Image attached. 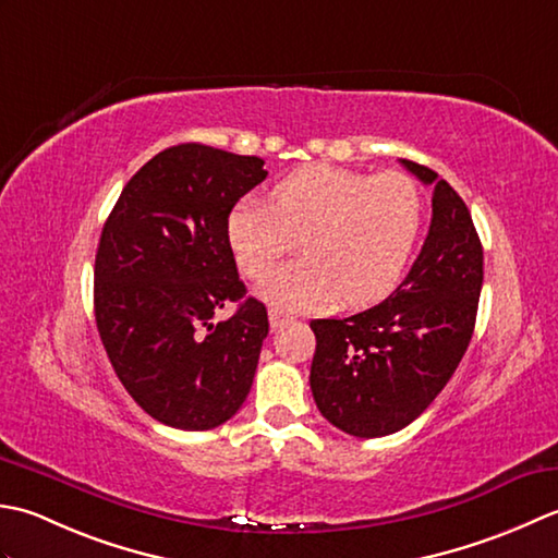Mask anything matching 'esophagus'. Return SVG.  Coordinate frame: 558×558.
<instances>
[{
  "label": "esophagus",
  "mask_w": 558,
  "mask_h": 558,
  "mask_svg": "<svg viewBox=\"0 0 558 558\" xmlns=\"http://www.w3.org/2000/svg\"><path fill=\"white\" fill-rule=\"evenodd\" d=\"M289 323H293L291 315L281 313V311H269V325H271V329H279V327L289 325Z\"/></svg>",
  "instance_id": "esophagus-1"
}]
</instances>
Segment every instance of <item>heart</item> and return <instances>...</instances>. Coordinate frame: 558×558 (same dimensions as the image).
I'll list each match as a JSON object with an SVG mask.
<instances>
[{"label": "heart", "mask_w": 558, "mask_h": 558, "mask_svg": "<svg viewBox=\"0 0 558 558\" xmlns=\"http://www.w3.org/2000/svg\"><path fill=\"white\" fill-rule=\"evenodd\" d=\"M422 229L424 195L409 175L313 163L277 183L271 204L238 202L226 235L238 269L255 281L301 241L305 257L259 289L269 305L293 313L383 301L402 281Z\"/></svg>", "instance_id": "b5f03b06"}]
</instances>
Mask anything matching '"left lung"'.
I'll return each mask as SVG.
<instances>
[{
  "instance_id": "8db88e82",
  "label": "left lung",
  "mask_w": 558,
  "mask_h": 558,
  "mask_svg": "<svg viewBox=\"0 0 558 558\" xmlns=\"http://www.w3.org/2000/svg\"><path fill=\"white\" fill-rule=\"evenodd\" d=\"M434 187V216L407 279L373 308L313 320L315 404L356 438L409 426L446 388L470 347L484 281V250L468 204L438 173L402 161Z\"/></svg>"
}]
</instances>
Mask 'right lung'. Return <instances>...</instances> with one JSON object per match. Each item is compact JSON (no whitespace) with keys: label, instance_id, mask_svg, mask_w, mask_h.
<instances>
[{"label":"right lung","instance_id":"add662e5","mask_svg":"<svg viewBox=\"0 0 558 558\" xmlns=\"http://www.w3.org/2000/svg\"><path fill=\"white\" fill-rule=\"evenodd\" d=\"M263 166L207 144L170 146L136 170L100 233V342L132 400L166 426H221L253 388L269 320L265 303L245 299L226 223L267 178ZM229 302L236 313L214 324Z\"/></svg>","mask_w":558,"mask_h":558}]
</instances>
